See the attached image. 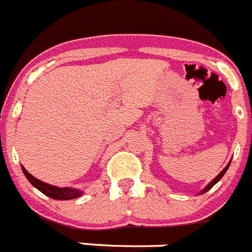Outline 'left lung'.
Instances as JSON below:
<instances>
[{
	"label": "left lung",
	"instance_id": "obj_1",
	"mask_svg": "<svg viewBox=\"0 0 252 252\" xmlns=\"http://www.w3.org/2000/svg\"><path fill=\"white\" fill-rule=\"evenodd\" d=\"M230 163H231V159H230V160H229V163H227V164H226V167H225V168H224V169H222V171H221V172H220V173H219V174H218V176H217V177H215V178H214V179H213V181H212V182H210V183H209V184H208V186H207V187H205V188H204V189H203V190H202V191H200V193H199V194H204V193H205V191H208V190H209V189H210V188H213V187H214V186H215V184H217V183H218V182H219V181H220V179H221V178H222V176H224V174H225V173H226L227 168H229V167H230Z\"/></svg>",
	"mask_w": 252,
	"mask_h": 252
}]
</instances>
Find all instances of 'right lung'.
Here are the masks:
<instances>
[{"label":"right lung","instance_id":"obj_1","mask_svg":"<svg viewBox=\"0 0 252 252\" xmlns=\"http://www.w3.org/2000/svg\"><path fill=\"white\" fill-rule=\"evenodd\" d=\"M22 171L25 173L26 178L31 182L33 187L38 189V190L42 191L43 194H45L47 196L52 198V199H58V200H69V199H75V198H79L80 195H83V190L76 188H69V187H64V188H61V187L52 186V184L44 183V182L39 181L35 177H33L27 169L23 166Z\"/></svg>","mask_w":252,"mask_h":252}]
</instances>
